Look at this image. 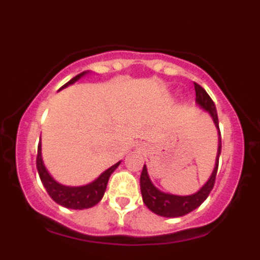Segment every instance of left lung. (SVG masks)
<instances>
[{
    "instance_id": "1",
    "label": "left lung",
    "mask_w": 260,
    "mask_h": 260,
    "mask_svg": "<svg viewBox=\"0 0 260 260\" xmlns=\"http://www.w3.org/2000/svg\"><path fill=\"white\" fill-rule=\"evenodd\" d=\"M195 86V103L204 109L206 112L210 113L212 117L213 123H215L216 128L219 130V143H217V155H216L215 168H213L212 173H211L210 178L207 182L202 186L201 189L197 192L191 195H174L169 194V192H164L161 190H158L151 181L148 172H147V167L143 165V171L141 174V191L142 198H143V203L146 204L148 210L152 211L153 213L158 216H164V217H180V216L187 215L189 212L194 211L195 208H198L202 203H203L207 197L210 195L211 190L213 189L215 185L216 173H217V168H219V157L220 152H221V135H220L219 128V118H217V112H216V107L213 104L212 99L210 98L204 88H202L199 84L194 83Z\"/></svg>"
}]
</instances>
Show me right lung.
Masks as SVG:
<instances>
[{"label":"right lung","instance_id":"add662e5","mask_svg":"<svg viewBox=\"0 0 260 260\" xmlns=\"http://www.w3.org/2000/svg\"><path fill=\"white\" fill-rule=\"evenodd\" d=\"M87 73H88V71H83V73L78 74L77 77H74L71 80H69L68 83H66L65 86H62L59 89L65 88V87L75 83L77 80H79L80 78L84 77ZM119 164H121V161L116 162L114 165L108 168L107 171L103 172V173L91 183H87V185L83 186H65L62 185V183L57 182V181L50 176L49 172H48L47 168H45L43 157H41V143H39L38 147L36 167H38V172L39 176H40L41 182H43V185H44L48 194H49V197L53 201L56 202V203H58L59 206H63V207L66 208H71V210L91 208L102 201V198L104 197L105 190H107V185L108 181H109L110 174L116 171L117 167H118Z\"/></svg>","mask_w":260,"mask_h":260}]
</instances>
